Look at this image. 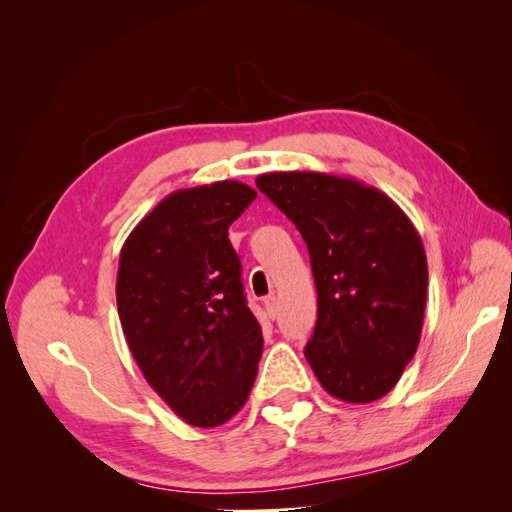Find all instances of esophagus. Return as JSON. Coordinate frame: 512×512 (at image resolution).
<instances>
[{
  "instance_id": "34e87169",
  "label": "esophagus",
  "mask_w": 512,
  "mask_h": 512,
  "mask_svg": "<svg viewBox=\"0 0 512 512\" xmlns=\"http://www.w3.org/2000/svg\"><path fill=\"white\" fill-rule=\"evenodd\" d=\"M265 309H267V316L271 320H275V316H277V299L273 297V294L265 299Z\"/></svg>"
}]
</instances>
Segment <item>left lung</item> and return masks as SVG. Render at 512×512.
<instances>
[{
  "instance_id": "8db88e82",
  "label": "left lung",
  "mask_w": 512,
  "mask_h": 512,
  "mask_svg": "<svg viewBox=\"0 0 512 512\" xmlns=\"http://www.w3.org/2000/svg\"><path fill=\"white\" fill-rule=\"evenodd\" d=\"M258 190L307 243L318 318L305 359L322 389L348 404L389 393L421 339L427 256L393 200L327 173L258 175Z\"/></svg>"
}]
</instances>
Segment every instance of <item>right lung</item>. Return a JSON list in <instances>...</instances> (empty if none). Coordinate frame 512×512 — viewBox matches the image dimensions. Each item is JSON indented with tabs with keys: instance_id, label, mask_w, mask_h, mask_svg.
I'll use <instances>...</instances> for the list:
<instances>
[{
	"instance_id": "add662e5",
	"label": "right lung",
	"mask_w": 512,
	"mask_h": 512,
	"mask_svg": "<svg viewBox=\"0 0 512 512\" xmlns=\"http://www.w3.org/2000/svg\"><path fill=\"white\" fill-rule=\"evenodd\" d=\"M254 198L230 179L177 190L119 254L117 309L130 352L151 389L194 427L226 423L256 380L262 329L228 241Z\"/></svg>"
}]
</instances>
